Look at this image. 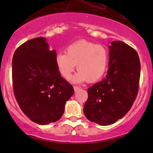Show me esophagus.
<instances>
[{
    "label": "esophagus",
    "instance_id": "obj_1",
    "mask_svg": "<svg viewBox=\"0 0 153 153\" xmlns=\"http://www.w3.org/2000/svg\"><path fill=\"white\" fill-rule=\"evenodd\" d=\"M73 88H74V90H75V92H77V91L79 90L80 89L79 86H75Z\"/></svg>",
    "mask_w": 153,
    "mask_h": 153
}]
</instances>
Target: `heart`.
Masks as SVG:
<instances>
[{
  "mask_svg": "<svg viewBox=\"0 0 153 153\" xmlns=\"http://www.w3.org/2000/svg\"><path fill=\"white\" fill-rule=\"evenodd\" d=\"M109 58V52L104 47L81 40L68 46L67 53L58 52L55 56V64L60 74L67 80L71 78L77 64L78 72L72 81L92 83L104 76Z\"/></svg>",
  "mask_w": 153,
  "mask_h": 153,
  "instance_id": "obj_1",
  "label": "heart"
}]
</instances>
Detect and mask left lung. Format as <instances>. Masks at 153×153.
<instances>
[{"label":"left lung","instance_id":"left-lung-1","mask_svg":"<svg viewBox=\"0 0 153 153\" xmlns=\"http://www.w3.org/2000/svg\"><path fill=\"white\" fill-rule=\"evenodd\" d=\"M109 47L107 75L88 88L84 106L86 118L101 126L114 124L131 109L141 75L139 57L133 48L120 41H113Z\"/></svg>","mask_w":153,"mask_h":153}]
</instances>
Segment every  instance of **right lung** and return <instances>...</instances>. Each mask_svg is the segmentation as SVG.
Returning <instances> with one entry per match:
<instances>
[{
    "label": "right lung",
    "instance_id": "1",
    "mask_svg": "<svg viewBox=\"0 0 153 153\" xmlns=\"http://www.w3.org/2000/svg\"><path fill=\"white\" fill-rule=\"evenodd\" d=\"M55 56L45 38H35L21 44L12 58L15 99L29 119L41 125L58 121L74 93L57 69Z\"/></svg>",
    "mask_w": 153,
    "mask_h": 153
}]
</instances>
